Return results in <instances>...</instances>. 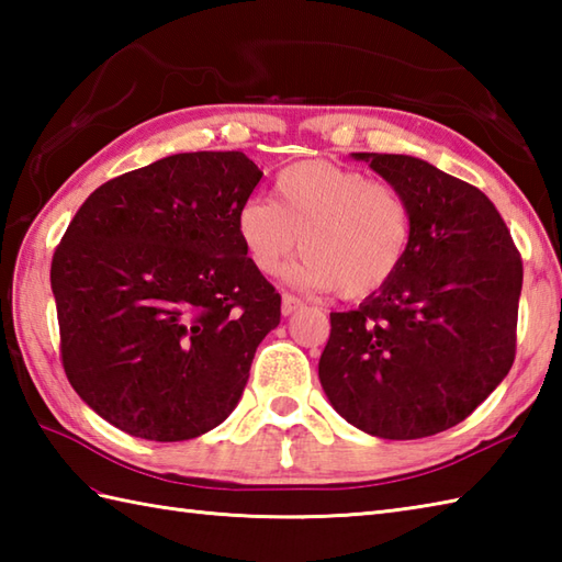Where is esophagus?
I'll use <instances>...</instances> for the list:
<instances>
[{
	"mask_svg": "<svg viewBox=\"0 0 562 562\" xmlns=\"http://www.w3.org/2000/svg\"><path fill=\"white\" fill-rule=\"evenodd\" d=\"M296 308H302V302L292 294H282V316H292Z\"/></svg>",
	"mask_w": 562,
	"mask_h": 562,
	"instance_id": "34e87169",
	"label": "esophagus"
}]
</instances>
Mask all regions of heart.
Wrapping results in <instances>:
<instances>
[{
  "instance_id": "b5f03b06",
  "label": "heart",
  "mask_w": 562,
  "mask_h": 562,
  "mask_svg": "<svg viewBox=\"0 0 562 562\" xmlns=\"http://www.w3.org/2000/svg\"><path fill=\"white\" fill-rule=\"evenodd\" d=\"M413 234L403 190L324 159L288 166L274 176L272 202L250 198L236 212V236L258 272H278L302 241L306 254L288 280L342 300L384 290L408 260Z\"/></svg>"
}]
</instances>
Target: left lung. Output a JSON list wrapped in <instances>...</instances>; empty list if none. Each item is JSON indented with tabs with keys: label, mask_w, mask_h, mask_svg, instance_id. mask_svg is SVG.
Segmentation results:
<instances>
[{
	"label": "left lung",
	"mask_w": 562,
	"mask_h": 562,
	"mask_svg": "<svg viewBox=\"0 0 562 562\" xmlns=\"http://www.w3.org/2000/svg\"><path fill=\"white\" fill-rule=\"evenodd\" d=\"M413 205L408 260L355 312L330 314L318 379L367 435L420 439L465 420L517 350L521 256L479 188L405 154H355Z\"/></svg>",
	"instance_id": "1"
}]
</instances>
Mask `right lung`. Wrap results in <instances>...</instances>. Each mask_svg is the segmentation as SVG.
<instances>
[{
    "label": "right lung",
    "mask_w": 562,
    "mask_h": 562,
    "mask_svg": "<svg viewBox=\"0 0 562 562\" xmlns=\"http://www.w3.org/2000/svg\"><path fill=\"white\" fill-rule=\"evenodd\" d=\"M260 178L244 151L173 154L93 190L55 248L65 374L123 432L193 439L241 398L280 324V294L236 236Z\"/></svg>",
    "instance_id": "obj_1"
}]
</instances>
